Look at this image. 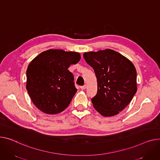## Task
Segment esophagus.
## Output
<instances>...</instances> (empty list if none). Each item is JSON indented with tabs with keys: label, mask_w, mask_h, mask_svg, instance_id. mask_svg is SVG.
I'll list each match as a JSON object with an SVG mask.
<instances>
[{
	"label": "esophagus",
	"mask_w": 160,
	"mask_h": 160,
	"mask_svg": "<svg viewBox=\"0 0 160 160\" xmlns=\"http://www.w3.org/2000/svg\"><path fill=\"white\" fill-rule=\"evenodd\" d=\"M87 88V86H86V85H84V86H81L80 87V89H82V90H83V89H86Z\"/></svg>",
	"instance_id": "esophagus-1"
}]
</instances>
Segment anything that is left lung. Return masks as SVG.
<instances>
[{
  "instance_id": "8db88e82",
  "label": "left lung",
  "mask_w": 160,
  "mask_h": 160,
  "mask_svg": "<svg viewBox=\"0 0 160 160\" xmlns=\"http://www.w3.org/2000/svg\"><path fill=\"white\" fill-rule=\"evenodd\" d=\"M97 79V93L91 99L101 115H116L129 105L137 91L136 70L133 63L110 49L83 53Z\"/></svg>"
}]
</instances>
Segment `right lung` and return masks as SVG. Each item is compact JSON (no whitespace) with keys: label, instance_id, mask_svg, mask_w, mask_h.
<instances>
[{"label":"right lung","instance_id":"right-lung-1","mask_svg":"<svg viewBox=\"0 0 160 160\" xmlns=\"http://www.w3.org/2000/svg\"><path fill=\"white\" fill-rule=\"evenodd\" d=\"M79 52L62 49L42 52L29 63L26 89L36 107L48 114L64 111L77 89L68 69L80 60Z\"/></svg>","mask_w":160,"mask_h":160}]
</instances>
